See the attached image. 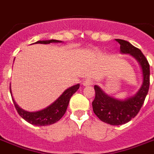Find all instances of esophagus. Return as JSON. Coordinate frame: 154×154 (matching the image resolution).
<instances>
[{"mask_svg": "<svg viewBox=\"0 0 154 154\" xmlns=\"http://www.w3.org/2000/svg\"><path fill=\"white\" fill-rule=\"evenodd\" d=\"M94 84V81L90 79H85L83 82V85L85 86H88V85H91Z\"/></svg>", "mask_w": 154, "mask_h": 154, "instance_id": "esophagus-1", "label": "esophagus"}]
</instances>
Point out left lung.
<instances>
[{"label": "left lung", "instance_id": "obj_1", "mask_svg": "<svg viewBox=\"0 0 154 154\" xmlns=\"http://www.w3.org/2000/svg\"><path fill=\"white\" fill-rule=\"evenodd\" d=\"M120 44L121 53L134 57L142 70V85L134 96L117 100L109 97L97 85H94L95 98L92 102L93 109L97 117L102 122L112 125H120L129 122L141 109L149 88V65L147 59L139 49L124 40L116 39Z\"/></svg>", "mask_w": 154, "mask_h": 154}]
</instances>
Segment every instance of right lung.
Here are the masks:
<instances>
[{
  "label": "right lung",
  "mask_w": 154,
  "mask_h": 154,
  "mask_svg": "<svg viewBox=\"0 0 154 154\" xmlns=\"http://www.w3.org/2000/svg\"><path fill=\"white\" fill-rule=\"evenodd\" d=\"M52 42H61L57 40H48V41H38L36 43L37 44H49ZM80 85H75L73 86L70 87L67 89L61 95H60L58 99H57L54 102L48 106L44 109L37 111V112H28L25 110L20 109L17 104L15 101H13L15 106L16 109L17 111L18 114L22 117L23 119L30 124L34 125H38V126H42V125H49L53 123H56L63 117L67 109L68 105L69 103V100L72 94H75V92L79 89ZM10 93L12 94L10 89ZM12 96V95H11Z\"/></svg>",
  "instance_id": "1"
}]
</instances>
